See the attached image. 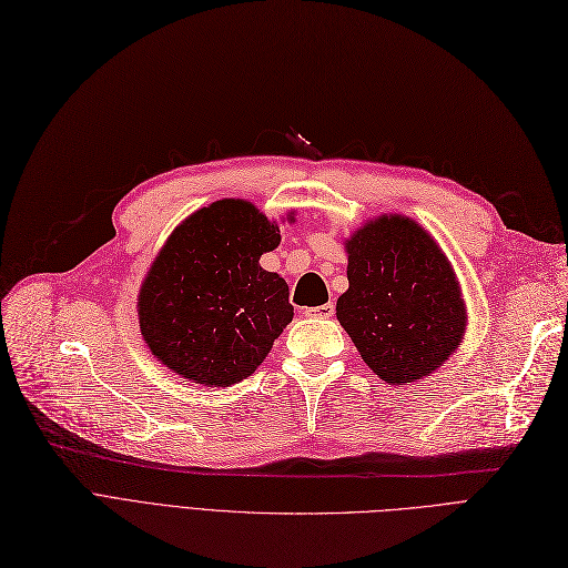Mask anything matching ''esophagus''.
Returning <instances> with one entry per match:
<instances>
[{"mask_svg":"<svg viewBox=\"0 0 568 568\" xmlns=\"http://www.w3.org/2000/svg\"><path fill=\"white\" fill-rule=\"evenodd\" d=\"M306 317H332L334 315V304H323V306H311L304 311Z\"/></svg>","mask_w":568,"mask_h":568,"instance_id":"34e87169","label":"esophagus"}]
</instances>
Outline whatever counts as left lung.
Segmentation results:
<instances>
[{"mask_svg": "<svg viewBox=\"0 0 568 568\" xmlns=\"http://www.w3.org/2000/svg\"><path fill=\"white\" fill-rule=\"evenodd\" d=\"M348 290L336 320L372 372L417 383L446 364L466 332V302L448 255L413 217L383 213L343 241Z\"/></svg>", "mask_w": 568, "mask_h": 568, "instance_id": "obj_1", "label": "left lung"}]
</instances>
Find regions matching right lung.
<instances>
[{"mask_svg":"<svg viewBox=\"0 0 568 568\" xmlns=\"http://www.w3.org/2000/svg\"><path fill=\"white\" fill-rule=\"evenodd\" d=\"M278 243L276 220L248 200H217L169 234L136 297L141 336L162 366L204 387L255 374L294 315L287 283L260 266Z\"/></svg>","mask_w":568,"mask_h":568,"instance_id":"obj_1","label":"right lung"}]
</instances>
